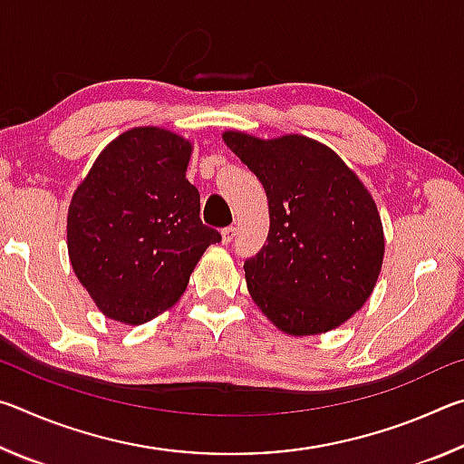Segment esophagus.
<instances>
[{"label":"esophagus","mask_w":464,"mask_h":464,"mask_svg":"<svg viewBox=\"0 0 464 464\" xmlns=\"http://www.w3.org/2000/svg\"><path fill=\"white\" fill-rule=\"evenodd\" d=\"M235 227H225V229L221 231V237H223V243H231L233 237H235Z\"/></svg>","instance_id":"esophagus-1"}]
</instances>
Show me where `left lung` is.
I'll return each instance as SVG.
<instances>
[{"mask_svg": "<svg viewBox=\"0 0 464 464\" xmlns=\"http://www.w3.org/2000/svg\"><path fill=\"white\" fill-rule=\"evenodd\" d=\"M223 140L268 196V239L243 264L254 303L288 335L340 327L362 309L382 268V223L371 192L315 139L225 130Z\"/></svg>", "mask_w": 464, "mask_h": 464, "instance_id": "1", "label": "left lung"}]
</instances>
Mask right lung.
I'll use <instances>...</instances> for the list:
<instances>
[{
  "instance_id": "add662e5",
  "label": "right lung",
  "mask_w": 464,
  "mask_h": 464,
  "mask_svg": "<svg viewBox=\"0 0 464 464\" xmlns=\"http://www.w3.org/2000/svg\"><path fill=\"white\" fill-rule=\"evenodd\" d=\"M192 143L168 129L116 137L77 186L67 213L75 276L108 319L140 325L184 295L217 229L186 179Z\"/></svg>"
}]
</instances>
